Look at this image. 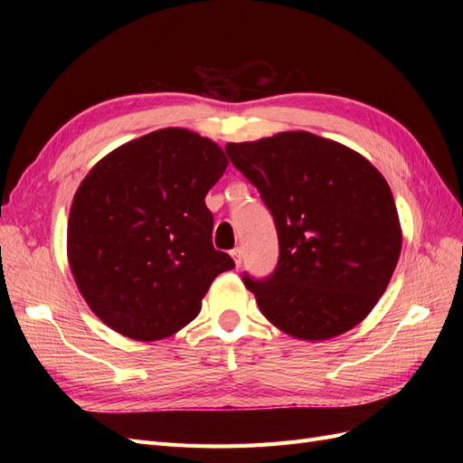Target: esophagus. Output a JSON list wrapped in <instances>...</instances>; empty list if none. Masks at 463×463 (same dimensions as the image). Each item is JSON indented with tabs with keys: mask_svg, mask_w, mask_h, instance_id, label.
Wrapping results in <instances>:
<instances>
[{
	"mask_svg": "<svg viewBox=\"0 0 463 463\" xmlns=\"http://www.w3.org/2000/svg\"><path fill=\"white\" fill-rule=\"evenodd\" d=\"M230 255L233 257L237 269H240L241 262H243V250H241V247H235V249H232V253H230Z\"/></svg>",
	"mask_w": 463,
	"mask_h": 463,
	"instance_id": "1",
	"label": "esophagus"
}]
</instances>
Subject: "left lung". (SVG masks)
Here are the masks:
<instances>
[{"label": "left lung", "instance_id": "obj_1", "mask_svg": "<svg viewBox=\"0 0 463 463\" xmlns=\"http://www.w3.org/2000/svg\"><path fill=\"white\" fill-rule=\"evenodd\" d=\"M276 223L269 278L243 274L260 313L301 340H328L365 318L394 272L402 230L381 172L361 154L307 131L228 143Z\"/></svg>", "mask_w": 463, "mask_h": 463}]
</instances>
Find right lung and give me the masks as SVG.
<instances>
[{
  "mask_svg": "<svg viewBox=\"0 0 463 463\" xmlns=\"http://www.w3.org/2000/svg\"><path fill=\"white\" fill-rule=\"evenodd\" d=\"M223 150L167 128L116 148L82 179L69 213L67 257L80 296L109 328L138 342L175 334L201 313L235 262L213 245L206 193Z\"/></svg>",
  "mask_w": 463,
  "mask_h": 463,
  "instance_id": "obj_1",
  "label": "right lung"
}]
</instances>
